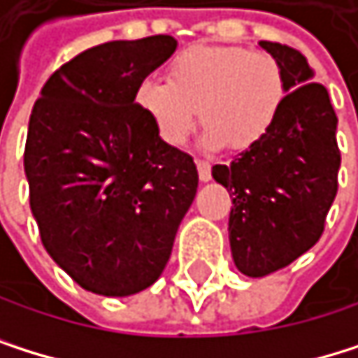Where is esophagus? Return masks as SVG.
<instances>
[{
  "label": "esophagus",
  "mask_w": 358,
  "mask_h": 358,
  "mask_svg": "<svg viewBox=\"0 0 358 358\" xmlns=\"http://www.w3.org/2000/svg\"><path fill=\"white\" fill-rule=\"evenodd\" d=\"M196 166H199V179L203 183H207L211 179V164L205 162V159H199V162H196Z\"/></svg>",
  "instance_id": "obj_1"
}]
</instances>
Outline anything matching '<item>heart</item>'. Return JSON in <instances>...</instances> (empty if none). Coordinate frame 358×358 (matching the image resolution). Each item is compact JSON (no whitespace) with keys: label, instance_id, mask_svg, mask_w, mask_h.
<instances>
[{"label":"heart","instance_id":"1","mask_svg":"<svg viewBox=\"0 0 358 358\" xmlns=\"http://www.w3.org/2000/svg\"><path fill=\"white\" fill-rule=\"evenodd\" d=\"M284 94V74L271 55L194 44L171 62L169 83L149 78L138 85L136 106L171 147L187 138L201 110L209 149L243 151L269 134Z\"/></svg>","mask_w":358,"mask_h":358}]
</instances>
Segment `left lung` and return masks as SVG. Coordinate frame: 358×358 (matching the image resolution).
<instances>
[{
    "label": "left lung",
    "mask_w": 358,
    "mask_h": 358,
    "mask_svg": "<svg viewBox=\"0 0 358 358\" xmlns=\"http://www.w3.org/2000/svg\"><path fill=\"white\" fill-rule=\"evenodd\" d=\"M280 64L286 96L260 143L211 175L232 199L230 252L248 278L284 269L316 245L337 194V117L327 89L299 50L258 42Z\"/></svg>",
    "instance_id": "obj_1"
}]
</instances>
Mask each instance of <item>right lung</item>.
Returning a JSON list of instances; mask_svg holds the SVG:
<instances>
[{
  "label": "right lung",
  "mask_w": 358,
  "mask_h": 358,
  "mask_svg": "<svg viewBox=\"0 0 358 358\" xmlns=\"http://www.w3.org/2000/svg\"><path fill=\"white\" fill-rule=\"evenodd\" d=\"M177 48L173 36L83 50L44 83L29 117L25 177L40 239L85 290L130 296L171 258L199 171L159 141L138 85Z\"/></svg>",
  "instance_id": "right-lung-1"
}]
</instances>
